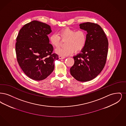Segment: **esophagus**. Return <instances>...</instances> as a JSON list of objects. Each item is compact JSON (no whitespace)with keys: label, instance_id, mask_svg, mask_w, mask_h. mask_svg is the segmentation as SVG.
Returning a JSON list of instances; mask_svg holds the SVG:
<instances>
[{"label":"esophagus","instance_id":"esophagus-1","mask_svg":"<svg viewBox=\"0 0 126 126\" xmlns=\"http://www.w3.org/2000/svg\"><path fill=\"white\" fill-rule=\"evenodd\" d=\"M59 59H60V60H61V59H65V57H63V56H59Z\"/></svg>","mask_w":126,"mask_h":126}]
</instances>
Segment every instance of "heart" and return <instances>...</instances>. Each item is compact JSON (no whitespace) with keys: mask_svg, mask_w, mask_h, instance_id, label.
<instances>
[{"mask_svg":"<svg viewBox=\"0 0 126 126\" xmlns=\"http://www.w3.org/2000/svg\"><path fill=\"white\" fill-rule=\"evenodd\" d=\"M62 40H61V39ZM62 41H66L64 48H58L55 50L57 54L62 56L76 53L82 51L87 42V33L84 30H77L66 27L60 30L58 34H53L49 37V41L52 46L58 48Z\"/></svg>","mask_w":126,"mask_h":126,"instance_id":"1","label":"heart"}]
</instances>
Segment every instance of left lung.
Listing matches in <instances>:
<instances>
[{"instance_id":"1","label":"left lung","mask_w":126,"mask_h":126,"mask_svg":"<svg viewBox=\"0 0 126 126\" xmlns=\"http://www.w3.org/2000/svg\"><path fill=\"white\" fill-rule=\"evenodd\" d=\"M79 25L81 29L87 32V42L81 52L73 57L74 64L70 71L77 80L86 82L96 78L104 68L109 43L105 32L99 25L87 22Z\"/></svg>"}]
</instances>
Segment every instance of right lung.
<instances>
[{
    "label": "right lung",
    "instance_id": "obj_1",
    "mask_svg": "<svg viewBox=\"0 0 126 126\" xmlns=\"http://www.w3.org/2000/svg\"><path fill=\"white\" fill-rule=\"evenodd\" d=\"M51 32L48 24L34 20L25 24L17 36V62L25 74L33 80L47 78L54 70V61L59 59L49 43L47 35Z\"/></svg>",
    "mask_w": 126,
    "mask_h": 126
}]
</instances>
